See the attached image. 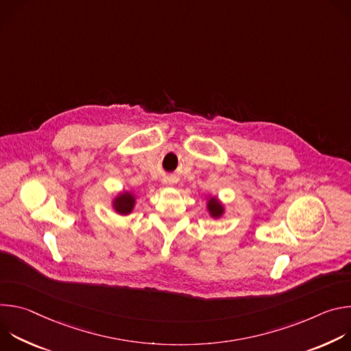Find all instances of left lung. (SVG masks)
I'll return each instance as SVG.
<instances>
[{
  "label": "left lung",
  "instance_id": "8db88e82",
  "mask_svg": "<svg viewBox=\"0 0 351 351\" xmlns=\"http://www.w3.org/2000/svg\"><path fill=\"white\" fill-rule=\"evenodd\" d=\"M206 208L213 219H221L225 214V204L217 195H208L206 198Z\"/></svg>",
  "mask_w": 351,
  "mask_h": 351
}]
</instances>
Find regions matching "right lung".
I'll return each mask as SVG.
<instances>
[{"mask_svg":"<svg viewBox=\"0 0 351 351\" xmlns=\"http://www.w3.org/2000/svg\"><path fill=\"white\" fill-rule=\"evenodd\" d=\"M137 203V195L136 193L130 190H123L119 191L114 198H112V210L118 215H130L136 207Z\"/></svg>","mask_w":351,"mask_h":351,"instance_id":"1","label":"right lung"}]
</instances>
